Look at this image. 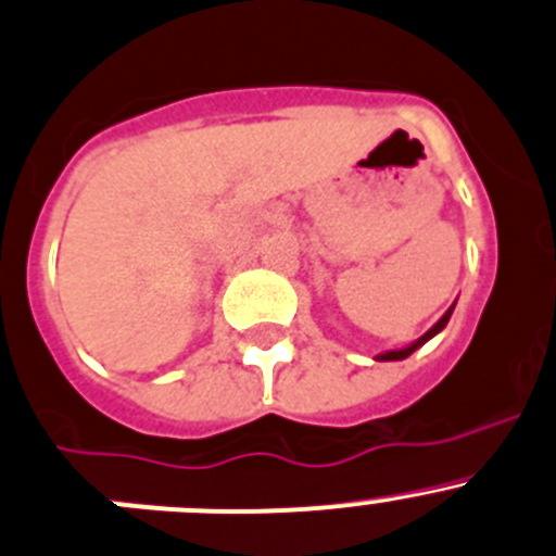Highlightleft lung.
I'll list each match as a JSON object with an SVG mask.
<instances>
[{
    "label": "left lung",
    "mask_w": 556,
    "mask_h": 556,
    "mask_svg": "<svg viewBox=\"0 0 556 556\" xmlns=\"http://www.w3.org/2000/svg\"><path fill=\"white\" fill-rule=\"evenodd\" d=\"M454 306H456V301H454V304H451V309H448V312H445V315H443V317H440V320H438V323H434V326H432V328H429V331H427V333H424V337H418V339H415V342H413V344H407V348H399V350H386V353H380V355H377V361H402V358H407V355H413V353H415V350L421 348V344H427V342H429V339H432V337H438V333H440V331H443V328H445V326H448L451 315H454Z\"/></svg>",
    "instance_id": "obj_1"
}]
</instances>
